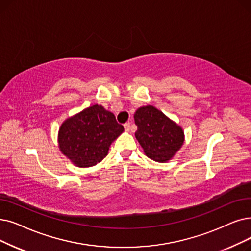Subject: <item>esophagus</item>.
<instances>
[{
    "instance_id": "obj_1",
    "label": "esophagus",
    "mask_w": 251,
    "mask_h": 251,
    "mask_svg": "<svg viewBox=\"0 0 251 251\" xmlns=\"http://www.w3.org/2000/svg\"><path fill=\"white\" fill-rule=\"evenodd\" d=\"M124 128H125V130L127 132H129L130 131V123L128 122V123H125L124 124Z\"/></svg>"
}]
</instances>
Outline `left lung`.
Instances as JSON below:
<instances>
[{
    "label": "left lung",
    "instance_id": "obj_1",
    "mask_svg": "<svg viewBox=\"0 0 251 251\" xmlns=\"http://www.w3.org/2000/svg\"><path fill=\"white\" fill-rule=\"evenodd\" d=\"M134 121L137 126L135 137L145 154L151 160L167 162L183 145L182 128L155 106L137 108Z\"/></svg>",
    "mask_w": 251,
    "mask_h": 251
}]
</instances>
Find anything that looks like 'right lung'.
<instances>
[{
  "mask_svg": "<svg viewBox=\"0 0 251 251\" xmlns=\"http://www.w3.org/2000/svg\"><path fill=\"white\" fill-rule=\"evenodd\" d=\"M123 131L124 127L113 113L94 104L61 124L59 150L75 166H94L107 155L108 148Z\"/></svg>",
  "mask_w": 251,
  "mask_h": 251,
  "instance_id": "right-lung-1",
  "label": "right lung"
}]
</instances>
